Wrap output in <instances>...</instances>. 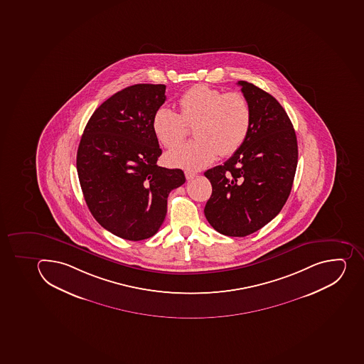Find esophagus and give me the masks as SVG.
I'll return each instance as SVG.
<instances>
[{
    "label": "esophagus",
    "mask_w": 364,
    "mask_h": 364,
    "mask_svg": "<svg viewBox=\"0 0 364 364\" xmlns=\"http://www.w3.org/2000/svg\"><path fill=\"white\" fill-rule=\"evenodd\" d=\"M184 175H186V178H187L188 181L193 180V177L197 176L196 173H195V171H184Z\"/></svg>",
    "instance_id": "34e87169"
}]
</instances>
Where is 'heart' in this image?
Here are the masks:
<instances>
[{
	"label": "heart",
	"instance_id": "1",
	"mask_svg": "<svg viewBox=\"0 0 364 364\" xmlns=\"http://www.w3.org/2000/svg\"><path fill=\"white\" fill-rule=\"evenodd\" d=\"M180 112L160 107L153 116V131L166 149L178 145L193 125L195 139L166 154L171 167L200 169L218 154L237 152L250 132V105L240 92H225L205 85H193L178 100Z\"/></svg>",
	"mask_w": 364,
	"mask_h": 364
}]
</instances>
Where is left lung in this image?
<instances>
[{"label":"left lung","instance_id":"obj_1","mask_svg":"<svg viewBox=\"0 0 364 364\" xmlns=\"http://www.w3.org/2000/svg\"><path fill=\"white\" fill-rule=\"evenodd\" d=\"M237 85L250 105V132L224 165L204 173L212 186L206 219L228 237L250 235L279 215L298 162L297 138L283 107L253 83Z\"/></svg>","mask_w":364,"mask_h":364}]
</instances>
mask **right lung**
I'll return each instance as SVG.
<instances>
[{
	"instance_id": "obj_1",
	"label": "right lung",
	"mask_w": 364,
	"mask_h": 364,
	"mask_svg": "<svg viewBox=\"0 0 364 364\" xmlns=\"http://www.w3.org/2000/svg\"><path fill=\"white\" fill-rule=\"evenodd\" d=\"M165 85H130L103 102L80 140L76 168L94 218L131 241L153 237L167 213L171 190L186 182L181 169L156 165L162 151L153 131Z\"/></svg>"
}]
</instances>
